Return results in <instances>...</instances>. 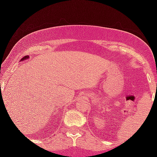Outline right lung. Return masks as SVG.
I'll use <instances>...</instances> for the list:
<instances>
[{
  "mask_svg": "<svg viewBox=\"0 0 157 157\" xmlns=\"http://www.w3.org/2000/svg\"><path fill=\"white\" fill-rule=\"evenodd\" d=\"M29 58V56H25L24 57H23V58H22L21 60V62H22V61H23V60H28V59Z\"/></svg>",
  "mask_w": 157,
  "mask_h": 157,
  "instance_id": "right-lung-1",
  "label": "right lung"
}]
</instances>
